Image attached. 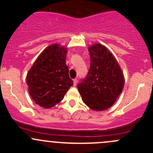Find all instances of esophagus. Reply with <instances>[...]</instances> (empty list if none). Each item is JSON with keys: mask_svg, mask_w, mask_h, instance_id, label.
<instances>
[{"mask_svg": "<svg viewBox=\"0 0 153 153\" xmlns=\"http://www.w3.org/2000/svg\"><path fill=\"white\" fill-rule=\"evenodd\" d=\"M77 83H78V79H77V78H75V79H73V84H74V86H76Z\"/></svg>", "mask_w": 153, "mask_h": 153, "instance_id": "1", "label": "esophagus"}]
</instances>
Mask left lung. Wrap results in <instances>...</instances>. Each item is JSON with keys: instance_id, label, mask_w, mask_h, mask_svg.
Here are the masks:
<instances>
[{"instance_id": "1", "label": "left lung", "mask_w": 153, "mask_h": 153, "mask_svg": "<svg viewBox=\"0 0 153 153\" xmlns=\"http://www.w3.org/2000/svg\"><path fill=\"white\" fill-rule=\"evenodd\" d=\"M89 72L77 86L86 105L94 110H104L122 92L124 75L115 58L104 46L94 44L89 48Z\"/></svg>"}]
</instances>
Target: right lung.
I'll return each instance as SVG.
<instances>
[{
	"instance_id": "add662e5",
	"label": "right lung",
	"mask_w": 153,
	"mask_h": 153,
	"mask_svg": "<svg viewBox=\"0 0 153 153\" xmlns=\"http://www.w3.org/2000/svg\"><path fill=\"white\" fill-rule=\"evenodd\" d=\"M67 51L55 44L38 56L27 76L29 92L35 103L44 108L58 104L73 81L66 64Z\"/></svg>"
}]
</instances>
